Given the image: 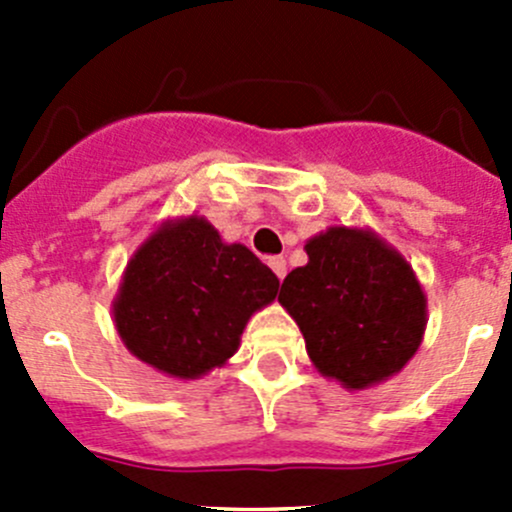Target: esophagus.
Here are the masks:
<instances>
[{
	"instance_id": "esophagus-1",
	"label": "esophagus",
	"mask_w": 512,
	"mask_h": 512,
	"mask_svg": "<svg viewBox=\"0 0 512 512\" xmlns=\"http://www.w3.org/2000/svg\"><path fill=\"white\" fill-rule=\"evenodd\" d=\"M270 267H272V272L280 277V280H285V275H287V260H285V257H270Z\"/></svg>"
}]
</instances>
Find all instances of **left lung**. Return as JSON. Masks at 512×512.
Segmentation results:
<instances>
[{
  "label": "left lung",
  "instance_id": "obj_1",
  "mask_svg": "<svg viewBox=\"0 0 512 512\" xmlns=\"http://www.w3.org/2000/svg\"><path fill=\"white\" fill-rule=\"evenodd\" d=\"M304 250L307 265L285 277L280 304L297 322L314 369L349 391L399 374L428 322L414 267L369 227L332 225Z\"/></svg>",
  "mask_w": 512,
  "mask_h": 512
}]
</instances>
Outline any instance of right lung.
I'll return each mask as SVG.
<instances>
[{"mask_svg": "<svg viewBox=\"0 0 512 512\" xmlns=\"http://www.w3.org/2000/svg\"><path fill=\"white\" fill-rule=\"evenodd\" d=\"M280 280L255 252L225 242L203 215L170 218L138 245L111 312L126 349L173 379H200L240 349L247 322Z\"/></svg>", "mask_w": 512, "mask_h": 512, "instance_id": "1", "label": "right lung"}]
</instances>
